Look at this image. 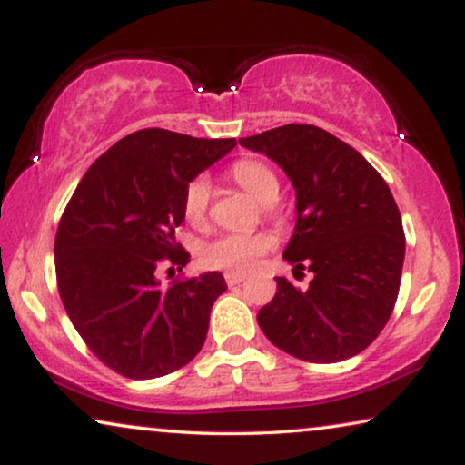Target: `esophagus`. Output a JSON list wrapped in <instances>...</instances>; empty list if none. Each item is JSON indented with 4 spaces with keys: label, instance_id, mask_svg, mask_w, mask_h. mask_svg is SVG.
Instances as JSON below:
<instances>
[{
    "label": "esophagus",
    "instance_id": "obj_1",
    "mask_svg": "<svg viewBox=\"0 0 465 465\" xmlns=\"http://www.w3.org/2000/svg\"><path fill=\"white\" fill-rule=\"evenodd\" d=\"M224 282H226V285H237L241 282H245V275L243 272H226Z\"/></svg>",
    "mask_w": 465,
    "mask_h": 465
}]
</instances>
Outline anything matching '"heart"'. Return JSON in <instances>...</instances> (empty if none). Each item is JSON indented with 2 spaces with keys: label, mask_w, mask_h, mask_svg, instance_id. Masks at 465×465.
<instances>
[{
  "label": "heart",
  "mask_w": 465,
  "mask_h": 465,
  "mask_svg": "<svg viewBox=\"0 0 465 465\" xmlns=\"http://www.w3.org/2000/svg\"><path fill=\"white\" fill-rule=\"evenodd\" d=\"M231 177L260 203H271L279 193V177L275 171L253 158H241L234 163L231 167ZM209 201H212V186L205 177L190 180L182 199V212L186 222L193 226L205 224ZM272 245H275V239L266 232H226L203 245L201 262L209 269L247 272Z\"/></svg>",
  "instance_id": "1"
}]
</instances>
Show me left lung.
<instances>
[{"label":"left lung","instance_id":"obj_1","mask_svg":"<svg viewBox=\"0 0 465 465\" xmlns=\"http://www.w3.org/2000/svg\"><path fill=\"white\" fill-rule=\"evenodd\" d=\"M282 167L296 188V228L283 258L313 272L307 290L277 277L258 311L272 345L298 360L353 358L381 334L396 304L404 228L379 171L313 124H283L239 139Z\"/></svg>","mask_w":465,"mask_h":465}]
</instances>
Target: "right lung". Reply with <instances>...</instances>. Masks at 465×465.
I'll use <instances>...</instances> for the list:
<instances>
[{
	"mask_svg": "<svg viewBox=\"0 0 465 465\" xmlns=\"http://www.w3.org/2000/svg\"><path fill=\"white\" fill-rule=\"evenodd\" d=\"M234 145L164 129L131 133L88 167L61 215L63 307L86 347L126 379L180 371L207 339L224 277L205 272L161 288L158 271L186 266L188 252L175 243L183 190Z\"/></svg>",
	"mask_w": 465,
	"mask_h": 465,
	"instance_id": "obj_1",
	"label": "right lung"
}]
</instances>
